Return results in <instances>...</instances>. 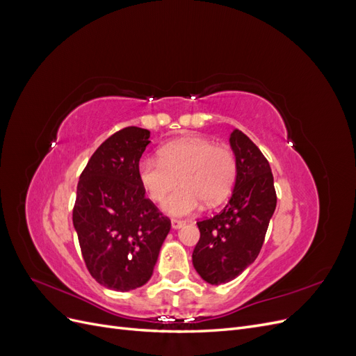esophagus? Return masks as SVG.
<instances>
[{
    "label": "esophagus",
    "mask_w": 356,
    "mask_h": 356,
    "mask_svg": "<svg viewBox=\"0 0 356 356\" xmlns=\"http://www.w3.org/2000/svg\"><path fill=\"white\" fill-rule=\"evenodd\" d=\"M170 224H172V229H181L182 225L186 224V221H182V220H177V218H172Z\"/></svg>",
    "instance_id": "esophagus-1"
}]
</instances>
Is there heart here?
<instances>
[{
    "label": "heart",
    "mask_w": 356,
    "mask_h": 356,
    "mask_svg": "<svg viewBox=\"0 0 356 356\" xmlns=\"http://www.w3.org/2000/svg\"><path fill=\"white\" fill-rule=\"evenodd\" d=\"M159 157H144L138 163V178L148 197L163 200L170 215H188L199 209L202 200L217 207L233 187L238 174V160L233 149L213 144L209 138L184 136L160 148Z\"/></svg>",
    "instance_id": "obj_1"
}]
</instances>
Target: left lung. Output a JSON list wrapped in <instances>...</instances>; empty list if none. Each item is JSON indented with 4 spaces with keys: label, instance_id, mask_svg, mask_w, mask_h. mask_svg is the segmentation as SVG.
<instances>
[{
    "label": "left lung",
    "instance_id": "8db88e82",
    "mask_svg": "<svg viewBox=\"0 0 356 356\" xmlns=\"http://www.w3.org/2000/svg\"><path fill=\"white\" fill-rule=\"evenodd\" d=\"M230 145L238 160L234 190L221 212L197 221L200 239L193 251V266L211 285L233 281L254 263L276 208L273 174L260 148L239 129Z\"/></svg>",
    "mask_w": 356,
    "mask_h": 356
}]
</instances>
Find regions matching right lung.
I'll list each match as a JSON object with an SVG mask.
<instances>
[{
    "mask_svg": "<svg viewBox=\"0 0 356 356\" xmlns=\"http://www.w3.org/2000/svg\"><path fill=\"white\" fill-rule=\"evenodd\" d=\"M149 131L129 126L98 147L80 175L74 229L89 273L105 288L131 291L153 275L170 220L145 197L138 163Z\"/></svg>",
    "mask_w": 356,
    "mask_h": 356,
    "instance_id": "add662e5",
    "label": "right lung"
}]
</instances>
